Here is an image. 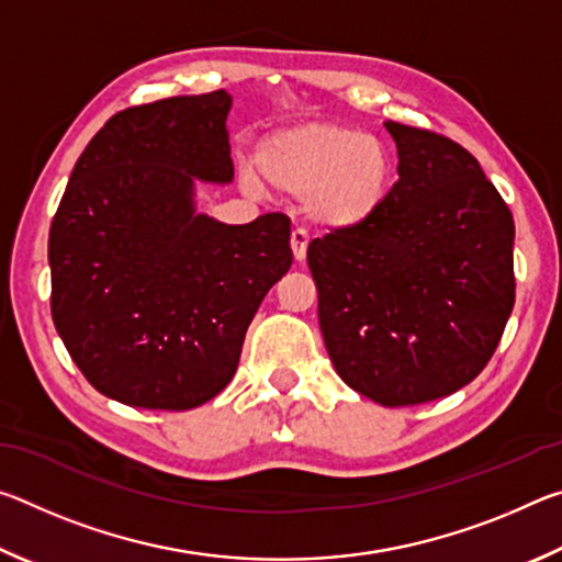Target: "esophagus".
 <instances>
[{
	"label": "esophagus",
	"instance_id": "1",
	"mask_svg": "<svg viewBox=\"0 0 562 562\" xmlns=\"http://www.w3.org/2000/svg\"><path fill=\"white\" fill-rule=\"evenodd\" d=\"M290 247H292L294 260L302 262L304 255H307V235H304L302 231H292V235H290Z\"/></svg>",
	"mask_w": 562,
	"mask_h": 562
}]
</instances>
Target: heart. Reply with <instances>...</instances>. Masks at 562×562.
I'll list each match as a JSON object with an SVG mask.
<instances>
[{"label":"heart","instance_id":"obj_1","mask_svg":"<svg viewBox=\"0 0 562 562\" xmlns=\"http://www.w3.org/2000/svg\"><path fill=\"white\" fill-rule=\"evenodd\" d=\"M260 180L282 195L302 198V215L319 231L347 233L382 211L394 166L382 138L329 121H307L270 133L255 154ZM258 190V178L245 173Z\"/></svg>","mask_w":562,"mask_h":562}]
</instances>
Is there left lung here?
<instances>
[{
    "instance_id": "left-lung-1",
    "label": "left lung",
    "mask_w": 562,
    "mask_h": 562,
    "mask_svg": "<svg viewBox=\"0 0 562 562\" xmlns=\"http://www.w3.org/2000/svg\"><path fill=\"white\" fill-rule=\"evenodd\" d=\"M398 180L372 221L307 247L331 364L382 406L473 382L516 302L508 205L469 150L386 121Z\"/></svg>"
}]
</instances>
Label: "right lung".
<instances>
[{
    "label": "right lung",
    "instance_id": "right-lung-1",
    "mask_svg": "<svg viewBox=\"0 0 562 562\" xmlns=\"http://www.w3.org/2000/svg\"><path fill=\"white\" fill-rule=\"evenodd\" d=\"M227 91L111 116L76 160L49 231L52 317L103 396L186 412L235 376L245 331L292 265L290 221L225 225L195 180H233Z\"/></svg>",
    "mask_w": 562,
    "mask_h": 562
}]
</instances>
